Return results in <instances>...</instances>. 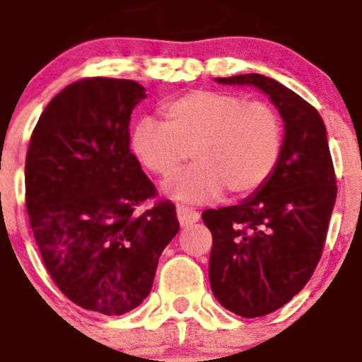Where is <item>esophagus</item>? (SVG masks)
I'll use <instances>...</instances> for the list:
<instances>
[{
  "mask_svg": "<svg viewBox=\"0 0 362 362\" xmlns=\"http://www.w3.org/2000/svg\"><path fill=\"white\" fill-rule=\"evenodd\" d=\"M177 217L178 221H180L182 226H189V224H194L199 221V214L184 205L177 206Z\"/></svg>",
  "mask_w": 362,
  "mask_h": 362,
  "instance_id": "34e87169",
  "label": "esophagus"
}]
</instances>
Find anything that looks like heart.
I'll use <instances>...</instances> for the list:
<instances>
[{
  "instance_id": "obj_1",
  "label": "heart",
  "mask_w": 362,
  "mask_h": 362,
  "mask_svg": "<svg viewBox=\"0 0 362 362\" xmlns=\"http://www.w3.org/2000/svg\"><path fill=\"white\" fill-rule=\"evenodd\" d=\"M166 124L141 117L131 129L132 156L148 173L170 178L185 159L196 164L170 180L175 199L206 203L224 191H258L278 168L285 127L278 111L262 100L212 90H196L163 106Z\"/></svg>"
}]
</instances>
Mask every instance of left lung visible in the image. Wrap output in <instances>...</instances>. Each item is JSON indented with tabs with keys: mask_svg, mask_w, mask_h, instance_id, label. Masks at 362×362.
I'll return each instance as SVG.
<instances>
[{
	"mask_svg": "<svg viewBox=\"0 0 362 362\" xmlns=\"http://www.w3.org/2000/svg\"><path fill=\"white\" fill-rule=\"evenodd\" d=\"M258 88L285 124L272 177L238 205L202 214L212 233L210 288L231 313L255 318L279 310L310 281L322 256L336 202V177L322 117L272 77H216Z\"/></svg>",
	"mask_w": 362,
	"mask_h": 362,
	"instance_id": "8db88e82",
	"label": "left lung"
}]
</instances>
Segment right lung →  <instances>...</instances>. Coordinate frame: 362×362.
I'll return each mask as SVG.
<instances>
[{
    "mask_svg": "<svg viewBox=\"0 0 362 362\" xmlns=\"http://www.w3.org/2000/svg\"><path fill=\"white\" fill-rule=\"evenodd\" d=\"M136 81L88 77L63 88L38 118L26 156V209L52 281L72 303L124 315L148 297L157 263L178 233L129 148Z\"/></svg>",
    "mask_w": 362,
    "mask_h": 362,
    "instance_id": "obj_1",
    "label": "right lung"
}]
</instances>
